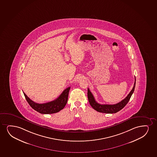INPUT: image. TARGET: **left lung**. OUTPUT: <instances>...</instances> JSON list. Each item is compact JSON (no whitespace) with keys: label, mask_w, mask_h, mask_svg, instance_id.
Segmentation results:
<instances>
[{"label":"left lung","mask_w":157,"mask_h":157,"mask_svg":"<svg viewBox=\"0 0 157 157\" xmlns=\"http://www.w3.org/2000/svg\"><path fill=\"white\" fill-rule=\"evenodd\" d=\"M135 84H136V79L135 77L134 85L132 90L129 93L128 95L127 96L126 98L122 100L121 102L115 104H101L98 103V102L96 101L94 96L90 92L89 88H88V99L90 102V104L94 110H95L98 112L105 113H115L124 108V106H126V105L128 103L131 96L132 95V93L134 91Z\"/></svg>","instance_id":"1"}]
</instances>
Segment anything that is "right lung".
Wrapping results in <instances>:
<instances>
[{"label":"right lung","mask_w":157,"mask_h":157,"mask_svg":"<svg viewBox=\"0 0 157 157\" xmlns=\"http://www.w3.org/2000/svg\"><path fill=\"white\" fill-rule=\"evenodd\" d=\"M70 89V87H69L64 90L62 93L56 100L43 104H39L33 102L27 96L24 92L23 94L27 102L34 110L41 114H52L59 112V111L64 108L67 103Z\"/></svg>","instance_id":"add662e5"}]
</instances>
